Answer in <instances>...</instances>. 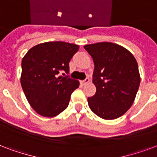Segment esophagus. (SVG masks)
<instances>
[{
	"label": "esophagus",
	"mask_w": 157,
	"mask_h": 157,
	"mask_svg": "<svg viewBox=\"0 0 157 157\" xmlns=\"http://www.w3.org/2000/svg\"><path fill=\"white\" fill-rule=\"evenodd\" d=\"M89 82H90V79H89V77H86L84 81H81V84H82L83 86H85V85H86V84L89 83Z\"/></svg>",
	"instance_id": "esophagus-1"
}]
</instances>
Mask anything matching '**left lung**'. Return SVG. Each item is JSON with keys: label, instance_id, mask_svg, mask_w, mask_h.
Segmentation results:
<instances>
[{"label": "left lung", "instance_id": "obj_1", "mask_svg": "<svg viewBox=\"0 0 157 157\" xmlns=\"http://www.w3.org/2000/svg\"><path fill=\"white\" fill-rule=\"evenodd\" d=\"M93 58L96 93L88 98L91 111L105 120L124 115L134 103L140 85L134 55L121 45L99 42L84 46Z\"/></svg>", "mask_w": 157, "mask_h": 157}]
</instances>
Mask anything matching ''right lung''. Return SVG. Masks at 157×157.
I'll return each mask as SVG.
<instances>
[{
	"label": "right lung",
	"mask_w": 157,
	"mask_h": 157,
	"mask_svg": "<svg viewBox=\"0 0 157 157\" xmlns=\"http://www.w3.org/2000/svg\"><path fill=\"white\" fill-rule=\"evenodd\" d=\"M78 50L75 44L50 41L31 48L22 59L21 86L31 107L40 116L56 117L68 106L80 83L59 73H68L69 62Z\"/></svg>",
	"instance_id": "obj_1"
}]
</instances>
